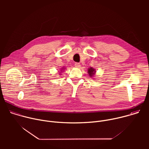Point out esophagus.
I'll list each match as a JSON object with an SVG mask.
<instances>
[{
	"mask_svg": "<svg viewBox=\"0 0 149 149\" xmlns=\"http://www.w3.org/2000/svg\"><path fill=\"white\" fill-rule=\"evenodd\" d=\"M75 67H77V68H79L81 67V65L79 63H78V62H75Z\"/></svg>",
	"mask_w": 149,
	"mask_h": 149,
	"instance_id": "obj_1",
	"label": "esophagus"
}]
</instances>
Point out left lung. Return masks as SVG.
Segmentation results:
<instances>
[{
  "label": "left lung",
  "instance_id": "1",
  "mask_svg": "<svg viewBox=\"0 0 149 149\" xmlns=\"http://www.w3.org/2000/svg\"><path fill=\"white\" fill-rule=\"evenodd\" d=\"M95 72H96V71L95 70V69H94V68H93L91 67L89 68L88 70V74H89L90 77L94 76L95 75Z\"/></svg>",
  "mask_w": 149,
  "mask_h": 149
}]
</instances>
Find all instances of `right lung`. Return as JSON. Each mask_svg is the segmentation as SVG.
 Here are the masks:
<instances>
[{
    "label": "right lung",
    "mask_w": 149,
    "mask_h": 149,
    "mask_svg": "<svg viewBox=\"0 0 149 149\" xmlns=\"http://www.w3.org/2000/svg\"><path fill=\"white\" fill-rule=\"evenodd\" d=\"M61 71L62 72V71H63V70H64L65 69H64V68H61ZM60 74H61V73H60Z\"/></svg>",
    "instance_id": "1"
}]
</instances>
